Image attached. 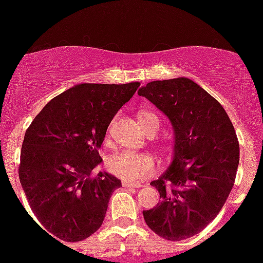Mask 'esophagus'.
I'll return each instance as SVG.
<instances>
[{"label": "esophagus", "instance_id": "esophagus-1", "mask_svg": "<svg viewBox=\"0 0 263 263\" xmlns=\"http://www.w3.org/2000/svg\"><path fill=\"white\" fill-rule=\"evenodd\" d=\"M122 185L125 186V188H140V186H142V184L131 183V182H127V180H122Z\"/></svg>", "mask_w": 263, "mask_h": 263}]
</instances>
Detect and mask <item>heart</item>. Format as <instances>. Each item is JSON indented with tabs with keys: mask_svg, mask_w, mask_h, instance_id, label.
Instances as JSON below:
<instances>
[{
	"mask_svg": "<svg viewBox=\"0 0 263 263\" xmlns=\"http://www.w3.org/2000/svg\"><path fill=\"white\" fill-rule=\"evenodd\" d=\"M138 120L148 135H156L158 132L161 123L152 111L141 110L138 112ZM107 168L114 176L127 182L138 183L155 172L156 162L155 158L148 153L123 151L108 158Z\"/></svg>",
	"mask_w": 263,
	"mask_h": 263,
	"instance_id": "heart-1",
	"label": "heart"
}]
</instances>
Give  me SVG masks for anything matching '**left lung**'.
Listing matches in <instances>:
<instances>
[{
  "instance_id": "left-lung-1",
  "label": "left lung",
  "mask_w": 263,
  "mask_h": 263,
  "mask_svg": "<svg viewBox=\"0 0 263 263\" xmlns=\"http://www.w3.org/2000/svg\"><path fill=\"white\" fill-rule=\"evenodd\" d=\"M138 93L167 115L176 136L171 167L151 182L162 201L143 210L144 221L165 240L189 238L216 218L234 186L236 132L219 101L186 78L151 81Z\"/></svg>"
}]
</instances>
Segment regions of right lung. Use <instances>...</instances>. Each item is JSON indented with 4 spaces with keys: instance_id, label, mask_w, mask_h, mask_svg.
Wrapping results in <instances>:
<instances>
[{
    "instance_id": "obj_1",
    "label": "right lung",
    "mask_w": 263,
    "mask_h": 263,
    "mask_svg": "<svg viewBox=\"0 0 263 263\" xmlns=\"http://www.w3.org/2000/svg\"><path fill=\"white\" fill-rule=\"evenodd\" d=\"M138 86L79 84L52 99L27 128L18 174L29 206L53 238L77 242L102 225L121 180L106 172L92 177V171L102 161L99 148L108 125Z\"/></svg>"
}]
</instances>
